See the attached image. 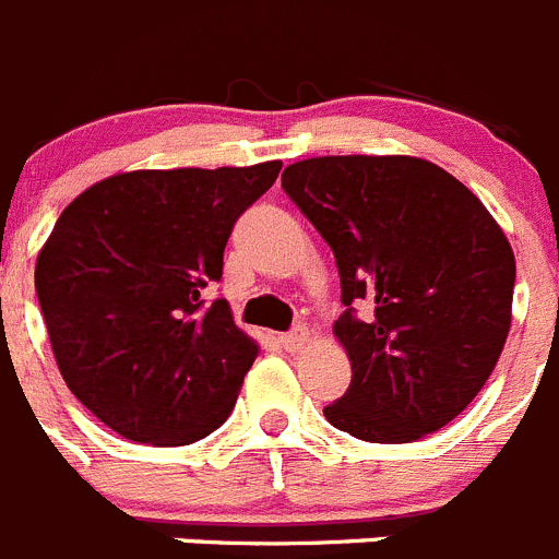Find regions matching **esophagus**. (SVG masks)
Wrapping results in <instances>:
<instances>
[{
  "mask_svg": "<svg viewBox=\"0 0 559 559\" xmlns=\"http://www.w3.org/2000/svg\"><path fill=\"white\" fill-rule=\"evenodd\" d=\"M280 341H283V347L288 349V353H302V349L310 344V330L308 328H294L290 333H285Z\"/></svg>",
  "mask_w": 559,
  "mask_h": 559,
  "instance_id": "34e87169",
  "label": "esophagus"
}]
</instances>
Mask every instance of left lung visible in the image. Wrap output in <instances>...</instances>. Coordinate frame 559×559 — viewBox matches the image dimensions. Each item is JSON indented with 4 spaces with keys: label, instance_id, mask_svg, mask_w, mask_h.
Listing matches in <instances>:
<instances>
[{
    "label": "left lung",
    "instance_id": "left-lung-1",
    "mask_svg": "<svg viewBox=\"0 0 559 559\" xmlns=\"http://www.w3.org/2000/svg\"><path fill=\"white\" fill-rule=\"evenodd\" d=\"M283 187L333 249L347 305L333 333L353 380L324 408L330 426L380 445L448 426L510 335L515 254L501 226L417 156H316L285 167Z\"/></svg>",
    "mask_w": 559,
    "mask_h": 559
}]
</instances>
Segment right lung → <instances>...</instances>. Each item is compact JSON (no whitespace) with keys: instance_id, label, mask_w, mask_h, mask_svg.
<instances>
[{"instance_id":"1","label":"right lung","mask_w":559,"mask_h":559,"mask_svg":"<svg viewBox=\"0 0 559 559\" xmlns=\"http://www.w3.org/2000/svg\"><path fill=\"white\" fill-rule=\"evenodd\" d=\"M283 162L117 173L61 212L36 260V294L67 386L131 442L179 448L226 423L257 341L226 299L235 221Z\"/></svg>"}]
</instances>
